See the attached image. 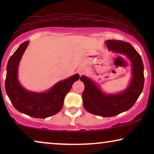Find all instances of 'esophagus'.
Instances as JSON below:
<instances>
[{
    "label": "esophagus",
    "mask_w": 154,
    "mask_h": 154,
    "mask_svg": "<svg viewBox=\"0 0 154 154\" xmlns=\"http://www.w3.org/2000/svg\"><path fill=\"white\" fill-rule=\"evenodd\" d=\"M79 75H81L83 73V71H82V70H79Z\"/></svg>",
    "instance_id": "1"
}]
</instances>
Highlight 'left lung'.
I'll return each mask as SVG.
<instances>
[{
  "mask_svg": "<svg viewBox=\"0 0 154 154\" xmlns=\"http://www.w3.org/2000/svg\"><path fill=\"white\" fill-rule=\"evenodd\" d=\"M109 51L126 56L131 63L132 78L123 91L110 94L104 92L91 79L82 75L85 85L82 94L83 106L88 112L102 117H112L131 108L142 93L144 83V64L140 54L130 45L121 41H105Z\"/></svg>",
  "mask_w": 154,
  "mask_h": 154,
  "instance_id": "left-lung-1",
  "label": "left lung"
}]
</instances>
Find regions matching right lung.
<instances>
[{
    "label": "right lung",
    "instance_id": "obj_1",
    "mask_svg": "<svg viewBox=\"0 0 154 154\" xmlns=\"http://www.w3.org/2000/svg\"><path fill=\"white\" fill-rule=\"evenodd\" d=\"M29 41H25L10 57L7 65L5 91L14 108L20 112L37 119H45L62 109L66 94L74 82L79 81V73L60 81L47 91L36 92L25 89L18 79V66Z\"/></svg>",
    "mask_w": 154,
    "mask_h": 154
}]
</instances>
